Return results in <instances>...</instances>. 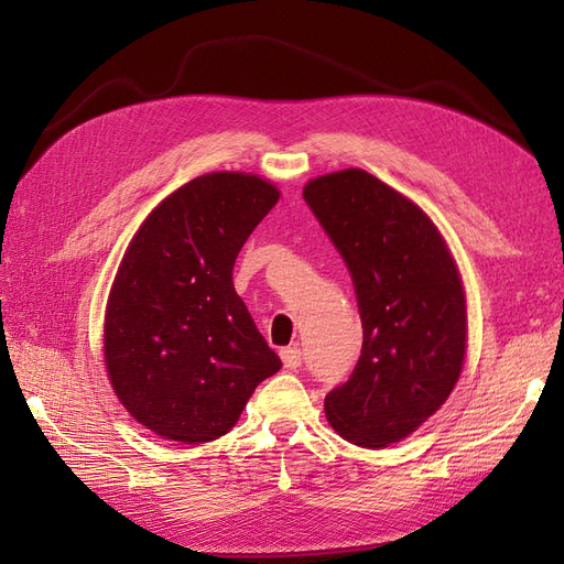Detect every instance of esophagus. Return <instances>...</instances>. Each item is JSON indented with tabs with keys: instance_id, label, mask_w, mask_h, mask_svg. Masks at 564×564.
I'll use <instances>...</instances> for the list:
<instances>
[{
	"instance_id": "esophagus-1",
	"label": "esophagus",
	"mask_w": 564,
	"mask_h": 564,
	"mask_svg": "<svg viewBox=\"0 0 564 564\" xmlns=\"http://www.w3.org/2000/svg\"><path fill=\"white\" fill-rule=\"evenodd\" d=\"M282 362L286 369H299L301 367V350L294 346V348H284L282 352Z\"/></svg>"
}]
</instances>
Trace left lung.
<instances>
[{"label": "left lung", "mask_w": 564, "mask_h": 564, "mask_svg": "<svg viewBox=\"0 0 564 564\" xmlns=\"http://www.w3.org/2000/svg\"><path fill=\"white\" fill-rule=\"evenodd\" d=\"M303 199L344 256L362 317L360 360L324 414L352 445L383 449L452 395L468 346L464 282L431 216L362 169L311 178Z\"/></svg>", "instance_id": "8db88e82"}]
</instances>
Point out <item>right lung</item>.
<instances>
[{"instance_id": "obj_1", "label": "right lung", "mask_w": 564, "mask_h": 564, "mask_svg": "<svg viewBox=\"0 0 564 564\" xmlns=\"http://www.w3.org/2000/svg\"><path fill=\"white\" fill-rule=\"evenodd\" d=\"M278 199L261 176L212 172L164 197L131 237L106 305L104 360L119 402L164 440L226 435L282 367L232 284L237 253Z\"/></svg>"}]
</instances>
